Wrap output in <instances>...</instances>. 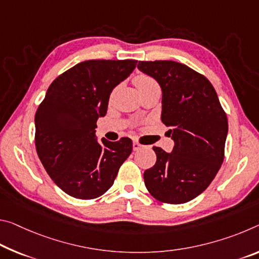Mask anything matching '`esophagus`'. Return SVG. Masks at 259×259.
<instances>
[{"label": "esophagus", "mask_w": 259, "mask_h": 259, "mask_svg": "<svg viewBox=\"0 0 259 259\" xmlns=\"http://www.w3.org/2000/svg\"><path fill=\"white\" fill-rule=\"evenodd\" d=\"M142 147H143V145H142V144H139L138 142L135 141V142L133 143V149H134V151H138V150H141Z\"/></svg>", "instance_id": "esophagus-1"}]
</instances>
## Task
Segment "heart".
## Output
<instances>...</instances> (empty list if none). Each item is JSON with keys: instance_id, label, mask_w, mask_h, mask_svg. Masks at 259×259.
<instances>
[{"instance_id": "1", "label": "heart", "mask_w": 259, "mask_h": 259, "mask_svg": "<svg viewBox=\"0 0 259 259\" xmlns=\"http://www.w3.org/2000/svg\"><path fill=\"white\" fill-rule=\"evenodd\" d=\"M134 83L137 86L139 93H143L152 88H158L159 86L157 81H155L153 78L147 76V75H143V73H141V75H137L134 78Z\"/></svg>"}]
</instances>
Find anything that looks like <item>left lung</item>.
Wrapping results in <instances>:
<instances>
[{
	"mask_svg": "<svg viewBox=\"0 0 259 259\" xmlns=\"http://www.w3.org/2000/svg\"><path fill=\"white\" fill-rule=\"evenodd\" d=\"M162 91L161 121L174 141L170 153L154 146L155 165L144 171L150 194L160 202L182 204L202 194L224 161L227 116L207 78L174 61H139Z\"/></svg>",
	"mask_w": 259,
	"mask_h": 259,
	"instance_id": "left-lung-1",
	"label": "left lung"
}]
</instances>
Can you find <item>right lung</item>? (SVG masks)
<instances>
[{
    "mask_svg": "<svg viewBox=\"0 0 259 259\" xmlns=\"http://www.w3.org/2000/svg\"><path fill=\"white\" fill-rule=\"evenodd\" d=\"M135 60H90L53 81L35 113V147L45 169L69 196L93 199L113 186L133 141L96 136L110 93L136 68Z\"/></svg>",
    "mask_w": 259,
    "mask_h": 259,
    "instance_id": "obj_1",
    "label": "right lung"
}]
</instances>
